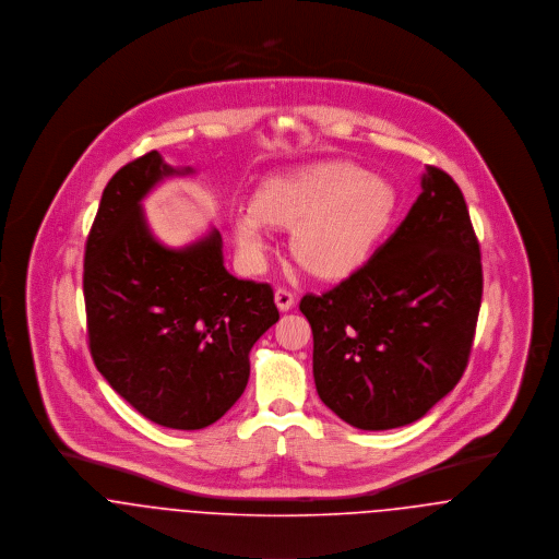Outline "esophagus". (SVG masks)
Instances as JSON below:
<instances>
[{"label": "esophagus", "mask_w": 559, "mask_h": 559, "mask_svg": "<svg viewBox=\"0 0 559 559\" xmlns=\"http://www.w3.org/2000/svg\"><path fill=\"white\" fill-rule=\"evenodd\" d=\"M274 302H276L278 309L289 310L294 307V302H296V296H294L287 287H278V289L274 292Z\"/></svg>", "instance_id": "obj_1"}]
</instances>
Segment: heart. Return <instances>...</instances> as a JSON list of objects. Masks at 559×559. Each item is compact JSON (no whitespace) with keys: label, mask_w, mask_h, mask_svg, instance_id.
<instances>
[{"label":"heart","mask_w":559,"mask_h":559,"mask_svg":"<svg viewBox=\"0 0 559 559\" xmlns=\"http://www.w3.org/2000/svg\"><path fill=\"white\" fill-rule=\"evenodd\" d=\"M394 210V190L352 163L325 160L287 169L257 188L252 207L234 216L245 259L257 265L270 247L267 225L289 229L294 257L321 278L365 263Z\"/></svg>","instance_id":"1"}]
</instances>
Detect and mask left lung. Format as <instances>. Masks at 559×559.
<instances>
[{"mask_svg":"<svg viewBox=\"0 0 559 559\" xmlns=\"http://www.w3.org/2000/svg\"><path fill=\"white\" fill-rule=\"evenodd\" d=\"M480 300L467 203L445 171L427 165L423 192L371 259L300 300L319 399L362 431L420 420L463 377Z\"/></svg>","mask_w":559,"mask_h":559,"instance_id":"8db88e82","label":"left lung"}]
</instances>
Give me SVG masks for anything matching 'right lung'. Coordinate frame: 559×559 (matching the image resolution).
Returning <instances> with one entry per match:
<instances>
[{"label": "right lung", "instance_id": "1", "mask_svg": "<svg viewBox=\"0 0 559 559\" xmlns=\"http://www.w3.org/2000/svg\"><path fill=\"white\" fill-rule=\"evenodd\" d=\"M174 169L152 150L105 188L85 245L83 296L96 369L147 420L197 431L223 418L249 383V354L278 321L267 283L225 270L212 229L185 249L160 245L143 197Z\"/></svg>", "mask_w": 559, "mask_h": 559}]
</instances>
